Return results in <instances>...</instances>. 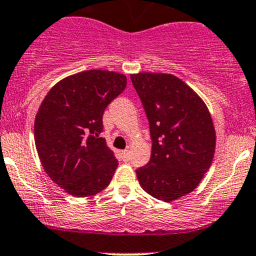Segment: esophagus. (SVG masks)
<instances>
[{"mask_svg": "<svg viewBox=\"0 0 256 256\" xmlns=\"http://www.w3.org/2000/svg\"><path fill=\"white\" fill-rule=\"evenodd\" d=\"M122 159L125 160V162H128V160H130V150H122Z\"/></svg>", "mask_w": 256, "mask_h": 256, "instance_id": "obj_1", "label": "esophagus"}]
</instances>
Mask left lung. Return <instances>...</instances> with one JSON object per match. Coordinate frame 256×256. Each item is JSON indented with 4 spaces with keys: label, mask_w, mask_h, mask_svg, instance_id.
<instances>
[{
    "label": "left lung",
    "mask_w": 256,
    "mask_h": 256,
    "mask_svg": "<svg viewBox=\"0 0 256 256\" xmlns=\"http://www.w3.org/2000/svg\"><path fill=\"white\" fill-rule=\"evenodd\" d=\"M150 122L152 156L136 170L148 194L174 202L200 184L214 159L216 132L204 100L175 75H131Z\"/></svg>",
    "instance_id": "8db88e82"
}]
</instances>
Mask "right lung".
Here are the masks:
<instances>
[{
    "mask_svg": "<svg viewBox=\"0 0 256 256\" xmlns=\"http://www.w3.org/2000/svg\"><path fill=\"white\" fill-rule=\"evenodd\" d=\"M126 76L92 69L64 78L50 90L35 118L34 136L41 165L69 194H97L118 168L100 136L106 106L125 90Z\"/></svg>",
    "mask_w": 256,
    "mask_h": 256,
    "instance_id": "obj_1",
    "label": "right lung"
}]
</instances>
